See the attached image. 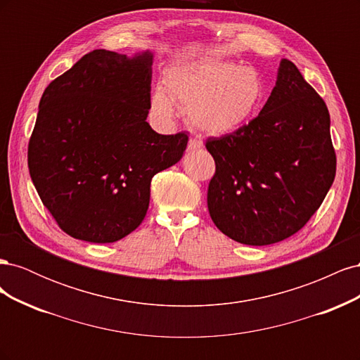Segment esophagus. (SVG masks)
I'll return each mask as SVG.
<instances>
[{
  "mask_svg": "<svg viewBox=\"0 0 360 360\" xmlns=\"http://www.w3.org/2000/svg\"><path fill=\"white\" fill-rule=\"evenodd\" d=\"M201 146H202L201 141L191 138L189 143H188V150H198V148H201Z\"/></svg>",
  "mask_w": 360,
  "mask_h": 360,
  "instance_id": "esophagus-1",
  "label": "esophagus"
}]
</instances>
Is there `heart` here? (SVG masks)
Instances as JSON below:
<instances>
[{
	"label": "heart",
	"instance_id": "heart-1",
	"mask_svg": "<svg viewBox=\"0 0 360 360\" xmlns=\"http://www.w3.org/2000/svg\"><path fill=\"white\" fill-rule=\"evenodd\" d=\"M165 91L151 96V112L162 122L176 117L172 103L198 132L224 136L252 120L264 99L261 75L231 61H183L163 73Z\"/></svg>",
	"mask_w": 360,
	"mask_h": 360
}]
</instances>
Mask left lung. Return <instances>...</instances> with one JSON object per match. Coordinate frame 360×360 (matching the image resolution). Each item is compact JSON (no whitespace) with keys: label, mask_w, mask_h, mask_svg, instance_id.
<instances>
[{"label":"left lung","mask_w":360,"mask_h":360,"mask_svg":"<svg viewBox=\"0 0 360 360\" xmlns=\"http://www.w3.org/2000/svg\"><path fill=\"white\" fill-rule=\"evenodd\" d=\"M205 148L216 163L207 191L212 221L250 246L302 230L336 174L328 106L285 58L259 114L234 134L209 138Z\"/></svg>","instance_id":"8db88e82"}]
</instances>
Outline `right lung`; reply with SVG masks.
<instances>
[{
  "label": "right lung",
  "mask_w": 360,
  "mask_h": 360,
  "mask_svg": "<svg viewBox=\"0 0 360 360\" xmlns=\"http://www.w3.org/2000/svg\"><path fill=\"white\" fill-rule=\"evenodd\" d=\"M153 53L94 49L43 93L28 143L39 197L61 230L112 243L144 221L155 174L177 163L188 135L146 122Z\"/></svg>",
  "instance_id": "add662e5"
}]
</instances>
